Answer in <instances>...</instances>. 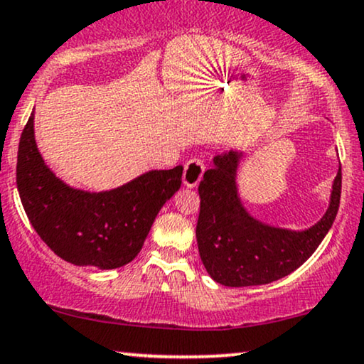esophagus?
Wrapping results in <instances>:
<instances>
[{
  "mask_svg": "<svg viewBox=\"0 0 364 364\" xmlns=\"http://www.w3.org/2000/svg\"><path fill=\"white\" fill-rule=\"evenodd\" d=\"M205 173V161L201 158H193L185 164V173H183V183L186 186H196Z\"/></svg>",
  "mask_w": 364,
  "mask_h": 364,
  "instance_id": "34e87169",
  "label": "esophagus"
}]
</instances>
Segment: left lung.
I'll use <instances>...</instances> for the list:
<instances>
[{"label": "left lung", "mask_w": 364, "mask_h": 364, "mask_svg": "<svg viewBox=\"0 0 364 364\" xmlns=\"http://www.w3.org/2000/svg\"><path fill=\"white\" fill-rule=\"evenodd\" d=\"M242 154L215 156L198 186L200 215L198 252L206 272L227 287L264 285L299 269L333 227L341 200V169L334 178L331 203L323 218L304 232L274 228L247 213L237 193V168Z\"/></svg>", "instance_id": "1"}]
</instances>
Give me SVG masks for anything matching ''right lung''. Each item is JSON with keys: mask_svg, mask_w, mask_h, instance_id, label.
<instances>
[{"mask_svg": "<svg viewBox=\"0 0 364 364\" xmlns=\"http://www.w3.org/2000/svg\"><path fill=\"white\" fill-rule=\"evenodd\" d=\"M183 166L149 171L102 193L60 181L41 159L33 114L20 137L16 186L41 240L60 259L79 267L117 269L134 260L158 211L181 186Z\"/></svg>", "mask_w": 364, "mask_h": 364, "instance_id": "add662e5", "label": "right lung"}]
</instances>
